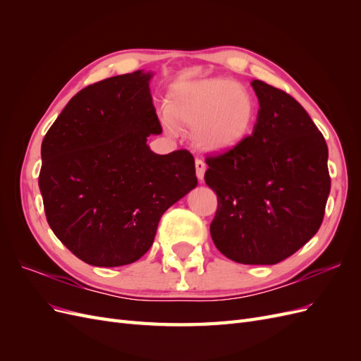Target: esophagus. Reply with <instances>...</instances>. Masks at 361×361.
Masks as SVG:
<instances>
[{
	"label": "esophagus",
	"mask_w": 361,
	"mask_h": 361,
	"mask_svg": "<svg viewBox=\"0 0 361 361\" xmlns=\"http://www.w3.org/2000/svg\"><path fill=\"white\" fill-rule=\"evenodd\" d=\"M204 171H206L204 161L200 158H195V174H197V178L200 180L204 178Z\"/></svg>",
	"instance_id": "1"
}]
</instances>
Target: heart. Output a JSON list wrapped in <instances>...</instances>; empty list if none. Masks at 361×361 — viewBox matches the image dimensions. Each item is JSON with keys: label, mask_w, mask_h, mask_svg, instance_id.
I'll list each match as a JSON object with an SVG mask.
<instances>
[{"label": "heart", "mask_w": 361, "mask_h": 361, "mask_svg": "<svg viewBox=\"0 0 361 361\" xmlns=\"http://www.w3.org/2000/svg\"><path fill=\"white\" fill-rule=\"evenodd\" d=\"M174 122L195 128V141L206 150L231 149L241 141L256 116L253 96L241 84L223 78L187 82L169 101ZM164 123L174 130L169 117Z\"/></svg>", "instance_id": "b5f03b06"}]
</instances>
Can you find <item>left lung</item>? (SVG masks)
<instances>
[{"label":"left lung","mask_w":361,"mask_h":361,"mask_svg":"<svg viewBox=\"0 0 361 361\" xmlns=\"http://www.w3.org/2000/svg\"><path fill=\"white\" fill-rule=\"evenodd\" d=\"M251 135L204 161L218 207L215 247L244 265H274L319 231L331 188L329 147L300 102L264 81Z\"/></svg>","instance_id":"obj_1"}]
</instances>
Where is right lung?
Segmentation results:
<instances>
[{
  "label": "right lung",
  "instance_id": "add662e5",
  "mask_svg": "<svg viewBox=\"0 0 361 361\" xmlns=\"http://www.w3.org/2000/svg\"><path fill=\"white\" fill-rule=\"evenodd\" d=\"M135 71L76 93L42 141L39 188L49 227L94 267L133 264L154 244L159 218L197 185L188 150L157 155L162 128Z\"/></svg>",
  "mask_w": 361,
  "mask_h": 361
}]
</instances>
